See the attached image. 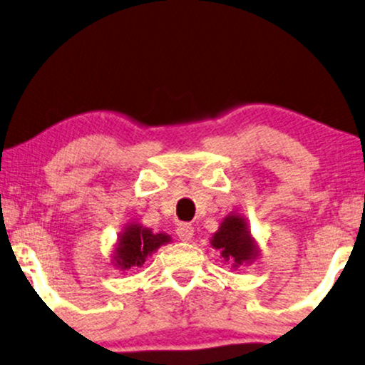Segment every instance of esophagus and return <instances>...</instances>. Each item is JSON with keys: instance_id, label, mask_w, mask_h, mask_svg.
<instances>
[{"instance_id": "obj_1", "label": "esophagus", "mask_w": 365, "mask_h": 365, "mask_svg": "<svg viewBox=\"0 0 365 365\" xmlns=\"http://www.w3.org/2000/svg\"><path fill=\"white\" fill-rule=\"evenodd\" d=\"M176 234L181 241H191V237L194 236V227L191 224H179L176 229Z\"/></svg>"}]
</instances>
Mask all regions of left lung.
Listing matches in <instances>:
<instances>
[{
	"instance_id": "obj_1",
	"label": "left lung",
	"mask_w": 365,
	"mask_h": 365,
	"mask_svg": "<svg viewBox=\"0 0 365 365\" xmlns=\"http://www.w3.org/2000/svg\"><path fill=\"white\" fill-rule=\"evenodd\" d=\"M214 249H219L226 261H231L234 267L251 261L256 256V247L249 236L247 224L239 216H227L211 239Z\"/></svg>"
}]
</instances>
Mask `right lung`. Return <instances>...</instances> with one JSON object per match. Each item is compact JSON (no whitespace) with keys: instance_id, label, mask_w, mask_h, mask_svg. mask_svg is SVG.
Masks as SVG:
<instances>
[{"instance_id":"obj_1","label":"right lung","mask_w":365,"mask_h":365,"mask_svg":"<svg viewBox=\"0 0 365 365\" xmlns=\"http://www.w3.org/2000/svg\"><path fill=\"white\" fill-rule=\"evenodd\" d=\"M169 241H171V237L168 234H154L139 224H133L119 236L116 257H114L116 266L121 267L123 271L141 267L146 262V257L151 256V252Z\"/></svg>"}]
</instances>
